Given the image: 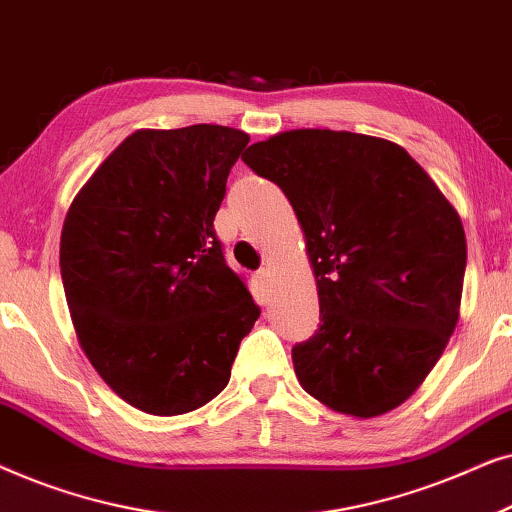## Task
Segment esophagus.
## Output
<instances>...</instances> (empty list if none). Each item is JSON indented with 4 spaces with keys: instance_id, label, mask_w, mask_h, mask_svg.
Returning <instances> with one entry per match:
<instances>
[{
    "instance_id": "34e87169",
    "label": "esophagus",
    "mask_w": 512,
    "mask_h": 512,
    "mask_svg": "<svg viewBox=\"0 0 512 512\" xmlns=\"http://www.w3.org/2000/svg\"><path fill=\"white\" fill-rule=\"evenodd\" d=\"M256 284L261 286L263 291L270 289V284H272V272H270V268H261V270L256 272Z\"/></svg>"
}]
</instances>
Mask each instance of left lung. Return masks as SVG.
Instances as JSON below:
<instances>
[{"label": "left lung", "mask_w": 512, "mask_h": 512, "mask_svg": "<svg viewBox=\"0 0 512 512\" xmlns=\"http://www.w3.org/2000/svg\"><path fill=\"white\" fill-rule=\"evenodd\" d=\"M305 233L321 324L291 349L307 394L377 417L415 394L459 319L466 235L422 165L389 139L289 130L242 156Z\"/></svg>", "instance_id": "1"}]
</instances>
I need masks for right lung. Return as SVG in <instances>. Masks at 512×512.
<instances>
[{
  "label": "right lung",
  "mask_w": 512,
  "mask_h": 512,
  "mask_svg": "<svg viewBox=\"0 0 512 512\" xmlns=\"http://www.w3.org/2000/svg\"><path fill=\"white\" fill-rule=\"evenodd\" d=\"M247 144L226 125L137 130L67 212L60 275L81 349L149 415H184L219 396L261 314L214 233Z\"/></svg>",
  "instance_id": "add662e5"
}]
</instances>
